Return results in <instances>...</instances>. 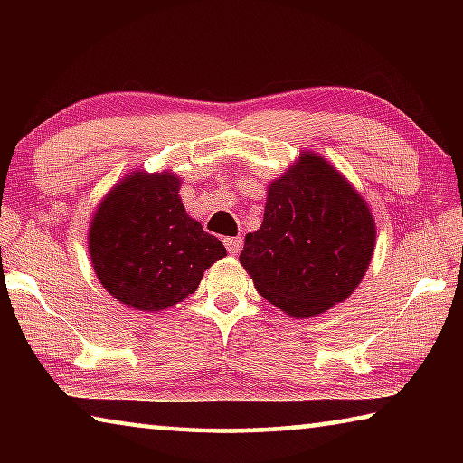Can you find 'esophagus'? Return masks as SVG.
<instances>
[{"label": "esophagus", "mask_w": 463, "mask_h": 463, "mask_svg": "<svg viewBox=\"0 0 463 463\" xmlns=\"http://www.w3.org/2000/svg\"><path fill=\"white\" fill-rule=\"evenodd\" d=\"M224 247L229 249L231 255H237L241 247H242V239L241 237H226L224 239Z\"/></svg>", "instance_id": "34e87169"}]
</instances>
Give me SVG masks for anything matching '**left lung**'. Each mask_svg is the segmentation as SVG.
Instances as JSON below:
<instances>
[{
    "label": "left lung",
    "instance_id": "1",
    "mask_svg": "<svg viewBox=\"0 0 463 463\" xmlns=\"http://www.w3.org/2000/svg\"><path fill=\"white\" fill-rule=\"evenodd\" d=\"M373 242L362 195L325 159L304 153L271 184L261 229L247 234L239 260L265 300L307 318L354 292Z\"/></svg>",
    "mask_w": 463,
    "mask_h": 463
}]
</instances>
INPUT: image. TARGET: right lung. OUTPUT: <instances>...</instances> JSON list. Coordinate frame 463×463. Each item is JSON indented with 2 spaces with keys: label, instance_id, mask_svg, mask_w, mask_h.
Masks as SVG:
<instances>
[{
  "label": "right lung",
  "instance_id": "right-lung-1",
  "mask_svg": "<svg viewBox=\"0 0 463 463\" xmlns=\"http://www.w3.org/2000/svg\"><path fill=\"white\" fill-rule=\"evenodd\" d=\"M90 255L101 286L116 300L155 312L194 294L226 249L187 216L175 175L135 174L96 210Z\"/></svg>",
  "mask_w": 463,
  "mask_h": 463
}]
</instances>
